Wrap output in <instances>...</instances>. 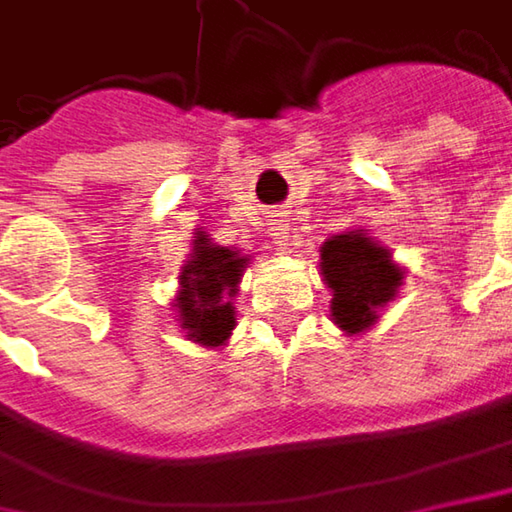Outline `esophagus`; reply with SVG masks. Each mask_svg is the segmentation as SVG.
Returning a JSON list of instances; mask_svg holds the SVG:
<instances>
[{
    "instance_id": "esophagus-1",
    "label": "esophagus",
    "mask_w": 512,
    "mask_h": 512,
    "mask_svg": "<svg viewBox=\"0 0 512 512\" xmlns=\"http://www.w3.org/2000/svg\"><path fill=\"white\" fill-rule=\"evenodd\" d=\"M272 237H275L278 246H287L290 243V225H287V219H275L272 222Z\"/></svg>"
}]
</instances>
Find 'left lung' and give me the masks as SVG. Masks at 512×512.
Returning <instances> with one entry per match:
<instances>
[{"mask_svg":"<svg viewBox=\"0 0 512 512\" xmlns=\"http://www.w3.org/2000/svg\"><path fill=\"white\" fill-rule=\"evenodd\" d=\"M322 275L334 293L331 316L349 334L366 331L378 319V307L401 287V269L390 260V252L363 231L337 234L322 246Z\"/></svg>","mask_w":512,"mask_h":512,"instance_id":"left-lung-1","label":"left lung"}]
</instances>
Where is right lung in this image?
<instances>
[{
  "label": "right lung",
  "instance_id": "obj_1",
  "mask_svg": "<svg viewBox=\"0 0 512 512\" xmlns=\"http://www.w3.org/2000/svg\"><path fill=\"white\" fill-rule=\"evenodd\" d=\"M246 260L249 257H240V252L208 243L205 234L196 240L193 260H187L181 272V293L175 299L181 328L190 340L202 346H222L228 340L234 331V307L228 299L237 293Z\"/></svg>",
  "mask_w": 512,
  "mask_h": 512
}]
</instances>
